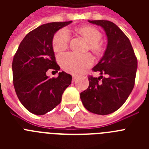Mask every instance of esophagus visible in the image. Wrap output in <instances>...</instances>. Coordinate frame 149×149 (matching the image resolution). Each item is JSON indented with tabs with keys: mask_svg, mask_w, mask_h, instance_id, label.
<instances>
[{
	"mask_svg": "<svg viewBox=\"0 0 149 149\" xmlns=\"http://www.w3.org/2000/svg\"><path fill=\"white\" fill-rule=\"evenodd\" d=\"M76 79H77V76L76 75H72V81H74L76 80Z\"/></svg>",
	"mask_w": 149,
	"mask_h": 149,
	"instance_id": "1",
	"label": "esophagus"
}]
</instances>
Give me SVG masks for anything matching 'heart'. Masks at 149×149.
<instances>
[{"label": "heart", "instance_id": "1", "mask_svg": "<svg viewBox=\"0 0 149 149\" xmlns=\"http://www.w3.org/2000/svg\"><path fill=\"white\" fill-rule=\"evenodd\" d=\"M79 33L87 40L89 48L95 53L99 54L103 51V48L99 42L102 35L97 28L91 26H86L77 29ZM70 40V33L67 29H62L54 36L53 48L56 52L63 51L66 49ZM62 68L67 72L77 74H81L93 65L94 59L90 54H78L76 53H65L61 54L59 57Z\"/></svg>", "mask_w": 149, "mask_h": 149}]
</instances>
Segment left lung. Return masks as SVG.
Returning a JSON list of instances; mask_svg holds the SVG:
<instances>
[{
  "instance_id": "8db88e82",
  "label": "left lung",
  "mask_w": 149,
  "mask_h": 149,
  "mask_svg": "<svg viewBox=\"0 0 149 149\" xmlns=\"http://www.w3.org/2000/svg\"><path fill=\"white\" fill-rule=\"evenodd\" d=\"M101 26L106 33L107 45L104 56L93 70L107 77H89V87L81 93L84 107L98 115H107L119 109L132 92L137 59L127 36L110 21H88Z\"/></svg>"
}]
</instances>
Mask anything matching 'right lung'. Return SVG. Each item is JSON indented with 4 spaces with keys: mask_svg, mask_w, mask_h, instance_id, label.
I'll list each match as a JSON object with an SVG mask.
<instances>
[{
    "mask_svg": "<svg viewBox=\"0 0 149 149\" xmlns=\"http://www.w3.org/2000/svg\"><path fill=\"white\" fill-rule=\"evenodd\" d=\"M51 22L34 29L20 43L13 60V85L18 99L28 111L44 115L60 104L63 92L72 83V77L65 72L50 78L48 69L58 72L53 49L56 31L72 23Z\"/></svg>",
    "mask_w": 149,
    "mask_h": 149,
    "instance_id": "obj_1",
    "label": "right lung"
}]
</instances>
